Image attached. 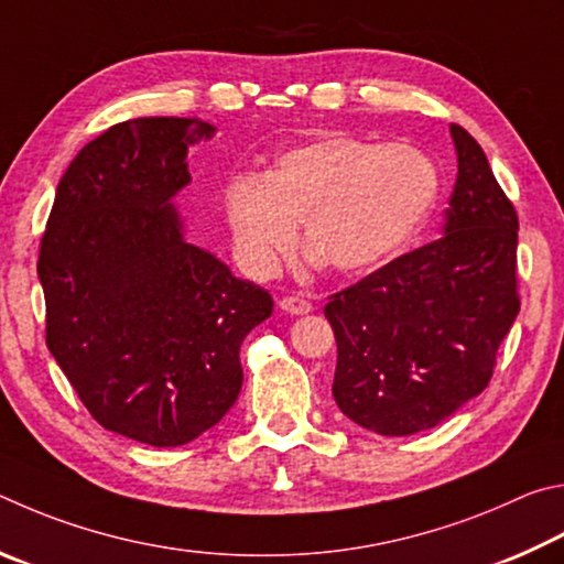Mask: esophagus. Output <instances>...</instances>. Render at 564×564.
I'll use <instances>...</instances> for the list:
<instances>
[{"instance_id": "esophagus-1", "label": "esophagus", "mask_w": 564, "mask_h": 564, "mask_svg": "<svg viewBox=\"0 0 564 564\" xmlns=\"http://www.w3.org/2000/svg\"><path fill=\"white\" fill-rule=\"evenodd\" d=\"M280 310L288 314H310L314 307L304 297H284L280 300Z\"/></svg>"}]
</instances>
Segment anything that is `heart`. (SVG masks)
Returning <instances> with one entry per match:
<instances>
[{
    "label": "heart",
    "mask_w": 564,
    "mask_h": 564,
    "mask_svg": "<svg viewBox=\"0 0 564 564\" xmlns=\"http://www.w3.org/2000/svg\"><path fill=\"white\" fill-rule=\"evenodd\" d=\"M438 197L431 158L406 143L329 133L276 155L262 175L232 173L223 213L247 270L270 274L302 227L312 262L377 270L406 247Z\"/></svg>",
    "instance_id": "1"
}]
</instances>
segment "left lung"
<instances>
[{
  "label": "left lung",
  "mask_w": 564,
  "mask_h": 564,
  "mask_svg": "<svg viewBox=\"0 0 564 564\" xmlns=\"http://www.w3.org/2000/svg\"><path fill=\"white\" fill-rule=\"evenodd\" d=\"M458 175L443 235L334 294V401L381 436H413L488 387L520 312L518 215L482 148L453 123Z\"/></svg>",
  "instance_id": "obj_1"
}]
</instances>
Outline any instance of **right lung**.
<instances>
[{
	"label": "right lung",
	"instance_id": "right-lung-1",
	"mask_svg": "<svg viewBox=\"0 0 564 564\" xmlns=\"http://www.w3.org/2000/svg\"><path fill=\"white\" fill-rule=\"evenodd\" d=\"M215 126L135 118L84 145L56 187L39 252L46 347L106 431L175 448L242 389L240 347L270 292L185 237L173 197Z\"/></svg>",
	"mask_w": 564,
	"mask_h": 564
}]
</instances>
